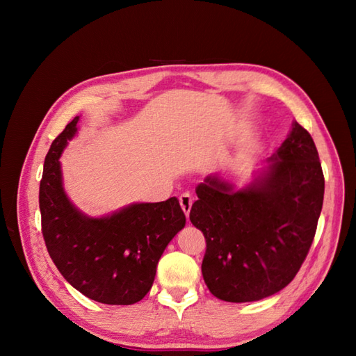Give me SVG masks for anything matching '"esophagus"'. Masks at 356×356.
I'll return each instance as SVG.
<instances>
[{
	"instance_id": "esophagus-1",
	"label": "esophagus",
	"mask_w": 356,
	"mask_h": 356,
	"mask_svg": "<svg viewBox=\"0 0 356 356\" xmlns=\"http://www.w3.org/2000/svg\"><path fill=\"white\" fill-rule=\"evenodd\" d=\"M179 202H180V207H182L185 216H190V211H191V207H193V197L190 193H184L182 195L179 197Z\"/></svg>"
}]
</instances>
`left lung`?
<instances>
[{
  "mask_svg": "<svg viewBox=\"0 0 356 356\" xmlns=\"http://www.w3.org/2000/svg\"><path fill=\"white\" fill-rule=\"evenodd\" d=\"M190 220L207 240L203 280L214 297L248 303L282 291L311 249L324 176L312 136L293 122L269 166L248 186L208 176Z\"/></svg>",
  "mask_w": 356,
  "mask_h": 356,
  "instance_id": "obj_1",
  "label": "left lung"
}]
</instances>
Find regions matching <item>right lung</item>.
Masks as SVG:
<instances>
[{
  "instance_id": "right-lung-1",
  "label": "right lung",
  "mask_w": 356,
  "mask_h": 356,
  "mask_svg": "<svg viewBox=\"0 0 356 356\" xmlns=\"http://www.w3.org/2000/svg\"><path fill=\"white\" fill-rule=\"evenodd\" d=\"M79 116L53 140L40 184L42 237L53 263L74 289L104 305H134L154 282L165 248L185 226L176 197L133 203L111 216L88 217L63 188L59 157L78 131Z\"/></svg>"
}]
</instances>
